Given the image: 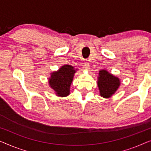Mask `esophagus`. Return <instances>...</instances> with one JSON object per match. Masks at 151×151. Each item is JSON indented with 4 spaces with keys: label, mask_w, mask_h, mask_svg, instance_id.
Wrapping results in <instances>:
<instances>
[{
    "label": "esophagus",
    "mask_w": 151,
    "mask_h": 151,
    "mask_svg": "<svg viewBox=\"0 0 151 151\" xmlns=\"http://www.w3.org/2000/svg\"><path fill=\"white\" fill-rule=\"evenodd\" d=\"M83 67L87 70L90 69V65H89V63L88 62H85L83 63Z\"/></svg>",
    "instance_id": "1"
}]
</instances>
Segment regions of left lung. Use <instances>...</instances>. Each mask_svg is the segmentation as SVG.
Instances as JSON below:
<instances>
[{
	"instance_id": "left-lung-1",
	"label": "left lung",
	"mask_w": 151,
	"mask_h": 151,
	"mask_svg": "<svg viewBox=\"0 0 151 151\" xmlns=\"http://www.w3.org/2000/svg\"><path fill=\"white\" fill-rule=\"evenodd\" d=\"M120 83V78L109 73L107 70H101L99 72L97 85L101 97L105 99L111 97L118 90Z\"/></svg>"
}]
</instances>
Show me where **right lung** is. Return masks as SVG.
Returning <instances> with one entry per match:
<instances>
[{
  "label": "right lung",
  "instance_id": "obj_1",
  "mask_svg": "<svg viewBox=\"0 0 151 151\" xmlns=\"http://www.w3.org/2000/svg\"><path fill=\"white\" fill-rule=\"evenodd\" d=\"M76 71L77 68L66 64L50 73L48 84L57 96L65 97L70 94V88Z\"/></svg>",
  "mask_w": 151,
  "mask_h": 151
}]
</instances>
